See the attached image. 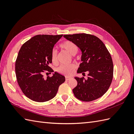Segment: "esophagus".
Listing matches in <instances>:
<instances>
[{
    "label": "esophagus",
    "mask_w": 134,
    "mask_h": 134,
    "mask_svg": "<svg viewBox=\"0 0 134 134\" xmlns=\"http://www.w3.org/2000/svg\"><path fill=\"white\" fill-rule=\"evenodd\" d=\"M71 78V77H70V76H66L65 77V80L68 81V80H69Z\"/></svg>",
    "instance_id": "34e87169"
}]
</instances>
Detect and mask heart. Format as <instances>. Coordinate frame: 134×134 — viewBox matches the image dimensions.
<instances>
[{"label": "heart", "instance_id": "1", "mask_svg": "<svg viewBox=\"0 0 134 134\" xmlns=\"http://www.w3.org/2000/svg\"><path fill=\"white\" fill-rule=\"evenodd\" d=\"M60 47L64 50L66 51L71 55H74L76 54L78 50V46L76 44L70 41H65L61 44ZM51 61L53 64L57 63V52L56 50H53L51 54ZM75 68V65L74 64H70L66 65H61L57 69V71L60 74L64 75H70L74 71Z\"/></svg>", "mask_w": 134, "mask_h": 134}]
</instances>
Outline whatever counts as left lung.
I'll list each match as a JSON object with an SVG mask.
<instances>
[{"label": "left lung", "mask_w": 134, "mask_h": 134, "mask_svg": "<svg viewBox=\"0 0 134 134\" xmlns=\"http://www.w3.org/2000/svg\"><path fill=\"white\" fill-rule=\"evenodd\" d=\"M64 37L74 42L82 52L81 63L77 72L88 71V78L75 76L78 84L72 90L76 98L90 102L102 97L111 84L113 74L112 58L106 46L95 36L79 34Z\"/></svg>", "instance_id": "left-lung-1"}]
</instances>
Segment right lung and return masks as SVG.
Wrapping results in <instances>:
<instances>
[{
  "label": "right lung",
  "instance_id": "right-lung-1",
  "mask_svg": "<svg viewBox=\"0 0 134 134\" xmlns=\"http://www.w3.org/2000/svg\"><path fill=\"white\" fill-rule=\"evenodd\" d=\"M62 36H35L19 51L15 67L17 82L24 94L35 102H44L53 98L59 86L65 81V76L58 72L46 79L43 75L44 70L54 72L49 66L52 63L51 54Z\"/></svg>",
  "mask_w": 134,
  "mask_h": 134
}]
</instances>
